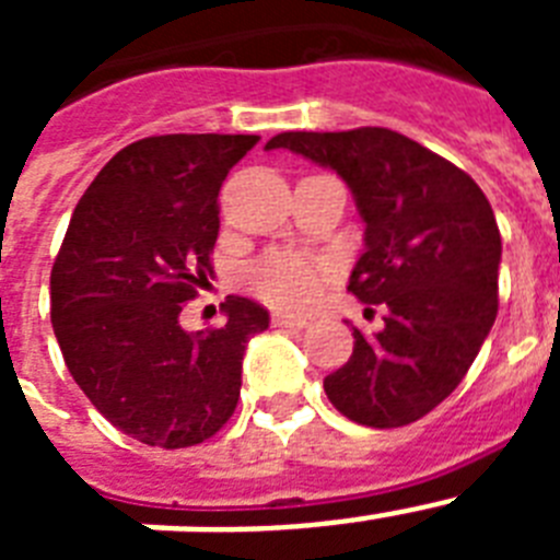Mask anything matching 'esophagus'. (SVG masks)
Instances as JSON below:
<instances>
[{
	"mask_svg": "<svg viewBox=\"0 0 560 560\" xmlns=\"http://www.w3.org/2000/svg\"><path fill=\"white\" fill-rule=\"evenodd\" d=\"M271 323H275V328L303 330L305 325H308V319H305V316H294V314H283V311H277V314L271 316Z\"/></svg>",
	"mask_w": 560,
	"mask_h": 560,
	"instance_id": "esophagus-1",
	"label": "esophagus"
}]
</instances>
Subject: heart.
I'll list each match as a JSON object with an SVG mask.
<instances>
[{
  "instance_id": "b5f03b06",
  "label": "heart",
  "mask_w": 560,
  "mask_h": 560,
  "mask_svg": "<svg viewBox=\"0 0 560 560\" xmlns=\"http://www.w3.org/2000/svg\"><path fill=\"white\" fill-rule=\"evenodd\" d=\"M334 275L328 257L308 252H269L246 269V285L264 303L285 311H305L323 296Z\"/></svg>"
}]
</instances>
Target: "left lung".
<instances>
[{"label":"left lung","instance_id":"1","mask_svg":"<svg viewBox=\"0 0 560 560\" xmlns=\"http://www.w3.org/2000/svg\"><path fill=\"white\" fill-rule=\"evenodd\" d=\"M266 148L339 173L364 221L348 291L384 308V328L353 330V355L325 395L361 427L420 420L457 389L497 319L502 237L485 192L389 128L285 131Z\"/></svg>","mask_w":560,"mask_h":560}]
</instances>
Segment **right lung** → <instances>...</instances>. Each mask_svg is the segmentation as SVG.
Listing matches in <instances>:
<instances>
[{
	"label": "right lung",
	"mask_w": 560,
	"mask_h": 560,
	"mask_svg": "<svg viewBox=\"0 0 560 560\" xmlns=\"http://www.w3.org/2000/svg\"><path fill=\"white\" fill-rule=\"evenodd\" d=\"M255 133H165L122 148L78 201L49 275L63 361L97 412L145 446L205 443L241 398L246 341L269 311L226 296V325L187 334L212 275L219 190Z\"/></svg>",
	"instance_id": "1"
}]
</instances>
